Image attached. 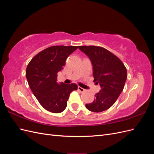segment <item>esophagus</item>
I'll use <instances>...</instances> for the list:
<instances>
[{
	"label": "esophagus",
	"instance_id": "34e87169",
	"mask_svg": "<svg viewBox=\"0 0 154 154\" xmlns=\"http://www.w3.org/2000/svg\"><path fill=\"white\" fill-rule=\"evenodd\" d=\"M78 89L80 91V92H84L85 91V89L84 88H83L82 87H78Z\"/></svg>",
	"mask_w": 154,
	"mask_h": 154
}]
</instances>
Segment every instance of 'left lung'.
Returning <instances> with one entry per match:
<instances>
[{
  "label": "left lung",
  "instance_id": "8db88e82",
  "mask_svg": "<svg viewBox=\"0 0 154 154\" xmlns=\"http://www.w3.org/2000/svg\"><path fill=\"white\" fill-rule=\"evenodd\" d=\"M92 62L94 82L101 86L92 103L86 108L101 112L112 106L123 90L127 80V69L118 57L107 49L95 45L78 46Z\"/></svg>",
  "mask_w": 154,
  "mask_h": 154
}]
</instances>
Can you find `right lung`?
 Listing matches in <instances>:
<instances>
[{
    "instance_id": "add662e5",
    "label": "right lung",
    "mask_w": 154,
    "mask_h": 154,
    "mask_svg": "<svg viewBox=\"0 0 154 154\" xmlns=\"http://www.w3.org/2000/svg\"><path fill=\"white\" fill-rule=\"evenodd\" d=\"M78 46L54 45L40 51L31 59L26 76L31 90L44 108L60 113L66 109L70 93L78 89L76 83H57V73L63 69L69 56Z\"/></svg>"
}]
</instances>
